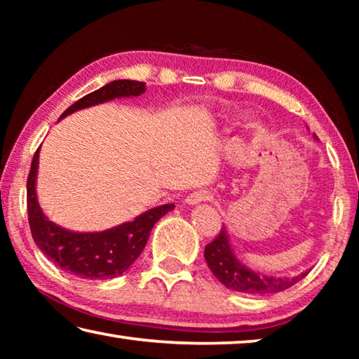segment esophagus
Segmentation results:
<instances>
[{
    "label": "esophagus",
    "mask_w": 359,
    "mask_h": 359,
    "mask_svg": "<svg viewBox=\"0 0 359 359\" xmlns=\"http://www.w3.org/2000/svg\"><path fill=\"white\" fill-rule=\"evenodd\" d=\"M212 199V194L210 191H205V190H199V191H194L191 194H188L185 203L194 205V204H199V203H204V201H210Z\"/></svg>",
    "instance_id": "1"
}]
</instances>
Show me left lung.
<instances>
[{
	"label": "left lung",
	"instance_id": "left-lung-1",
	"mask_svg": "<svg viewBox=\"0 0 359 359\" xmlns=\"http://www.w3.org/2000/svg\"><path fill=\"white\" fill-rule=\"evenodd\" d=\"M204 257L209 269L224 287L239 293L247 294H272L293 287L301 278L309 274V271L296 277H272L261 276L258 272L248 269L236 258L233 247L229 244L226 228H222L217 238L205 245Z\"/></svg>",
	"mask_w": 359,
	"mask_h": 359
}]
</instances>
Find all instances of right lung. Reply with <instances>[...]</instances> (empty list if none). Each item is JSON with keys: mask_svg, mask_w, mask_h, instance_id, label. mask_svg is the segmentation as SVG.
I'll list each match as a JSON object with an SVG mask.
<instances>
[{"mask_svg": "<svg viewBox=\"0 0 359 359\" xmlns=\"http://www.w3.org/2000/svg\"><path fill=\"white\" fill-rule=\"evenodd\" d=\"M145 92V82L114 81L100 90L85 95L62 114L66 115L114 98L139 96ZM39 149L33 156L27 180L28 223L32 236L39 250L63 271L79 278L104 280L121 276L135 263L147 244L151 228L174 209V204H163L144 212L133 222L101 231V233H74L48 220L41 210L36 196V175H38Z\"/></svg>", "mask_w": 359, "mask_h": 359, "instance_id": "add662e5", "label": "right lung"}]
</instances>
